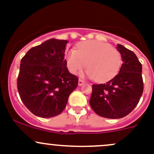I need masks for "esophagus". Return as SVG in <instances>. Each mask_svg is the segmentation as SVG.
<instances>
[{"label": "esophagus", "instance_id": "34e87169", "mask_svg": "<svg viewBox=\"0 0 154 154\" xmlns=\"http://www.w3.org/2000/svg\"><path fill=\"white\" fill-rule=\"evenodd\" d=\"M83 83H84V81H83V80H81V79H80V80H79V81H78V85H79V86H83Z\"/></svg>", "mask_w": 154, "mask_h": 154}]
</instances>
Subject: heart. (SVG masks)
<instances>
[{"label": "heart", "mask_w": 154, "mask_h": 154, "mask_svg": "<svg viewBox=\"0 0 154 154\" xmlns=\"http://www.w3.org/2000/svg\"><path fill=\"white\" fill-rule=\"evenodd\" d=\"M69 71L76 74L87 66L86 75L98 82L113 78L122 66V56L117 49L103 42L89 40L79 43L66 56Z\"/></svg>", "instance_id": "b5f03b06"}]
</instances>
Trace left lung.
Listing matches in <instances>:
<instances>
[{"mask_svg": "<svg viewBox=\"0 0 154 154\" xmlns=\"http://www.w3.org/2000/svg\"><path fill=\"white\" fill-rule=\"evenodd\" d=\"M116 49L122 55L119 74L103 84L92 85L89 103L98 116L121 119L131 112L143 93L142 66L136 54L122 45Z\"/></svg>", "mask_w": 154, "mask_h": 154, "instance_id": "1", "label": "left lung"}]
</instances>
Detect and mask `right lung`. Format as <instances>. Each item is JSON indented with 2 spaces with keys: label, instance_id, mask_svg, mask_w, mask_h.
Instances as JSON below:
<instances>
[{
  "label": "right lung",
  "instance_id": "obj_1",
  "mask_svg": "<svg viewBox=\"0 0 154 154\" xmlns=\"http://www.w3.org/2000/svg\"><path fill=\"white\" fill-rule=\"evenodd\" d=\"M68 42L51 38L29 49L21 59L17 87L24 104L35 116L60 115L78 85V78L66 66Z\"/></svg>",
  "mask_w": 154,
  "mask_h": 154
}]
</instances>
